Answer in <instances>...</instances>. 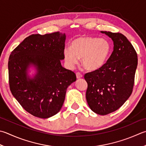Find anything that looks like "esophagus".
Masks as SVG:
<instances>
[{
    "label": "esophagus",
    "mask_w": 146,
    "mask_h": 146,
    "mask_svg": "<svg viewBox=\"0 0 146 146\" xmlns=\"http://www.w3.org/2000/svg\"><path fill=\"white\" fill-rule=\"evenodd\" d=\"M76 78L77 79L81 78H82V76H83V75H82V74L80 73H79V72H77L76 73Z\"/></svg>",
    "instance_id": "esophagus-1"
}]
</instances>
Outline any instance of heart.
Instances as JSON below:
<instances>
[{"mask_svg": "<svg viewBox=\"0 0 146 146\" xmlns=\"http://www.w3.org/2000/svg\"><path fill=\"white\" fill-rule=\"evenodd\" d=\"M111 50L110 42L106 38L82 36L73 40L70 47L63 50L64 58L70 67H73L82 58V64L89 71L103 66Z\"/></svg>", "mask_w": 146, "mask_h": 146, "instance_id": "obj_1", "label": "heart"}]
</instances>
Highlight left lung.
<instances>
[{"instance_id": "left-lung-1", "label": "left lung", "mask_w": 146, "mask_h": 146, "mask_svg": "<svg viewBox=\"0 0 146 146\" xmlns=\"http://www.w3.org/2000/svg\"><path fill=\"white\" fill-rule=\"evenodd\" d=\"M112 39L113 51L99 69L86 73V99L91 110L106 115L119 109L132 92L137 54L121 33L101 31Z\"/></svg>"}]
</instances>
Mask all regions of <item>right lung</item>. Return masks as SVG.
<instances>
[{
  "instance_id": "right-lung-1",
  "label": "right lung",
  "mask_w": 146,
  "mask_h": 146,
  "mask_svg": "<svg viewBox=\"0 0 146 146\" xmlns=\"http://www.w3.org/2000/svg\"><path fill=\"white\" fill-rule=\"evenodd\" d=\"M66 34L60 32L31 35L9 58L11 93L24 109L34 116L48 118L56 115L64 103L68 86L76 75L62 66ZM36 73L30 77L29 68Z\"/></svg>"
}]
</instances>
